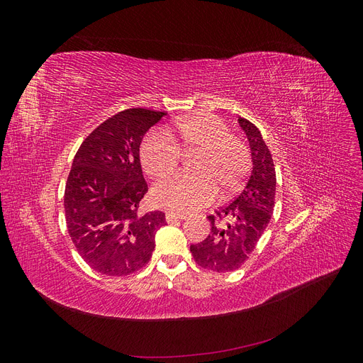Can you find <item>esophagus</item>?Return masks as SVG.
I'll return each mask as SVG.
<instances>
[{
    "label": "esophagus",
    "instance_id": "1",
    "mask_svg": "<svg viewBox=\"0 0 363 363\" xmlns=\"http://www.w3.org/2000/svg\"><path fill=\"white\" fill-rule=\"evenodd\" d=\"M167 223L169 224V223H175V221H183L184 219V215H177V213H172V212H168L167 213Z\"/></svg>",
    "mask_w": 363,
    "mask_h": 363
}]
</instances>
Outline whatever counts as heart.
<instances>
[{
  "mask_svg": "<svg viewBox=\"0 0 363 363\" xmlns=\"http://www.w3.org/2000/svg\"><path fill=\"white\" fill-rule=\"evenodd\" d=\"M184 155H199L194 175L177 174L157 183L152 201L171 212L188 213L223 195L236 192L244 184L251 167L250 150L239 138L230 135L223 119L200 113L179 119L172 127ZM164 131H151L140 144V163L152 179L167 177L177 169L182 150Z\"/></svg>",
  "mask_w": 363,
  "mask_h": 363,
  "instance_id": "heart-1",
  "label": "heart"
}]
</instances>
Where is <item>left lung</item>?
Wrapping results in <instances>:
<instances>
[{"label": "left lung", "mask_w": 363, "mask_h": 363, "mask_svg": "<svg viewBox=\"0 0 363 363\" xmlns=\"http://www.w3.org/2000/svg\"><path fill=\"white\" fill-rule=\"evenodd\" d=\"M238 123L248 139L252 169L232 203L207 216L211 233L191 245L195 262L204 269L228 272L240 268L255 251L269 224L276 199V168L259 128L245 118Z\"/></svg>", "instance_id": "8db88e82"}]
</instances>
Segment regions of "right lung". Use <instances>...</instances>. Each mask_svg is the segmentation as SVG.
I'll use <instances>...</instances> for the list:
<instances>
[{
  "mask_svg": "<svg viewBox=\"0 0 363 363\" xmlns=\"http://www.w3.org/2000/svg\"><path fill=\"white\" fill-rule=\"evenodd\" d=\"M164 115L140 107L119 112L83 140L72 160L65 188L68 233L83 260L104 276L144 268L164 225L163 212H139L148 191L139 147Z\"/></svg>",
  "mask_w": 363,
  "mask_h": 363,
  "instance_id": "right-lung-1",
  "label": "right lung"
}]
</instances>
